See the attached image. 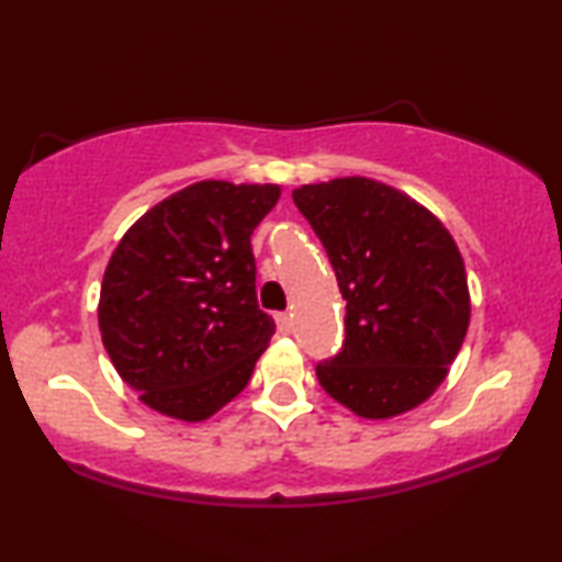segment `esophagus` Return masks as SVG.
Instances as JSON below:
<instances>
[{
  "label": "esophagus",
  "mask_w": 562,
  "mask_h": 562,
  "mask_svg": "<svg viewBox=\"0 0 562 562\" xmlns=\"http://www.w3.org/2000/svg\"><path fill=\"white\" fill-rule=\"evenodd\" d=\"M276 325H279L281 333H289V329H291V314L289 312L276 314Z\"/></svg>",
  "instance_id": "34e87169"
}]
</instances>
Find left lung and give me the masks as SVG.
<instances>
[{
	"label": "left lung",
	"instance_id": "obj_1",
	"mask_svg": "<svg viewBox=\"0 0 562 562\" xmlns=\"http://www.w3.org/2000/svg\"><path fill=\"white\" fill-rule=\"evenodd\" d=\"M291 196L348 302L342 348L317 363L322 389L366 419L414 409L445 381L471 319L456 240L412 196L363 176Z\"/></svg>",
	"mask_w": 562,
	"mask_h": 562
}]
</instances>
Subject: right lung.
<instances>
[{"label":"right lung","instance_id":"obj_1","mask_svg":"<svg viewBox=\"0 0 562 562\" xmlns=\"http://www.w3.org/2000/svg\"><path fill=\"white\" fill-rule=\"evenodd\" d=\"M279 196L273 183H191L114 248L99 329L122 381L150 409L202 422L248 386L276 333L258 306L250 235Z\"/></svg>","mask_w":562,"mask_h":562}]
</instances>
